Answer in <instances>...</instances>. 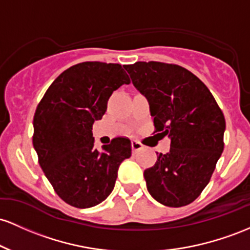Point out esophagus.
<instances>
[{
	"label": "esophagus",
	"instance_id": "1",
	"mask_svg": "<svg viewBox=\"0 0 250 250\" xmlns=\"http://www.w3.org/2000/svg\"><path fill=\"white\" fill-rule=\"evenodd\" d=\"M131 146H132L133 152H136V151L142 150V148L144 147V145H143L142 143H139L138 140H132V142H131Z\"/></svg>",
	"mask_w": 250,
	"mask_h": 250
}]
</instances>
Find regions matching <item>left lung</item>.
<instances>
[{
  "mask_svg": "<svg viewBox=\"0 0 250 250\" xmlns=\"http://www.w3.org/2000/svg\"><path fill=\"white\" fill-rule=\"evenodd\" d=\"M124 68L147 98L155 132L171 139L170 152L157 153L156 164L144 171L148 192L167 207L188 206L208 186L223 152V112L209 88L184 67L138 61Z\"/></svg>",
  "mask_w": 250,
  "mask_h": 250,
  "instance_id": "obj_1",
  "label": "left lung"
}]
</instances>
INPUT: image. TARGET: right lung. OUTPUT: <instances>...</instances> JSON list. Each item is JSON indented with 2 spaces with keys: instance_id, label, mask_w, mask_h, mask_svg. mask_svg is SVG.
Returning a JSON list of instances; mask_svg holds the SVG:
<instances>
[{
  "instance_id": "add662e5",
  "label": "right lung",
  "mask_w": 250,
  "mask_h": 250,
  "mask_svg": "<svg viewBox=\"0 0 250 250\" xmlns=\"http://www.w3.org/2000/svg\"><path fill=\"white\" fill-rule=\"evenodd\" d=\"M124 83L130 79L122 64L86 61L61 73L36 107L33 145L39 164L69 206L91 208L106 200L120 163L131 157L128 138H113L99 151L92 133L108 98Z\"/></svg>"
}]
</instances>
